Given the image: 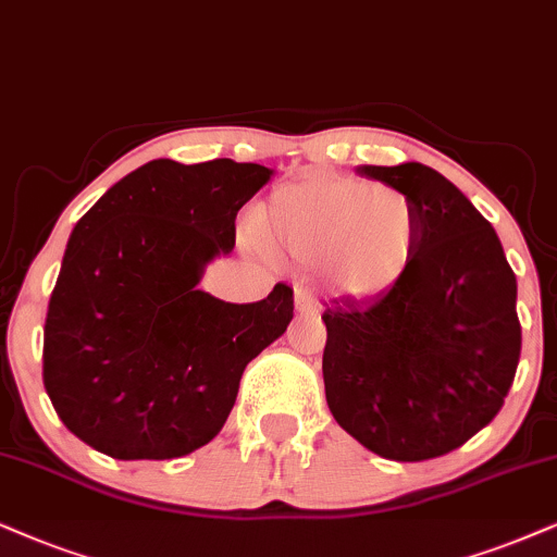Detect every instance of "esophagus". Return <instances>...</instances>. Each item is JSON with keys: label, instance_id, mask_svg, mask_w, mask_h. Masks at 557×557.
Here are the masks:
<instances>
[{"label": "esophagus", "instance_id": "obj_1", "mask_svg": "<svg viewBox=\"0 0 557 557\" xmlns=\"http://www.w3.org/2000/svg\"><path fill=\"white\" fill-rule=\"evenodd\" d=\"M295 311L298 313H319V300L313 298L306 287H295Z\"/></svg>", "mask_w": 557, "mask_h": 557}]
</instances>
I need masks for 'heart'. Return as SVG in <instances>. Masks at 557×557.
Here are the masks:
<instances>
[{"label":"heart","mask_w":557,"mask_h":557,"mask_svg":"<svg viewBox=\"0 0 557 557\" xmlns=\"http://www.w3.org/2000/svg\"><path fill=\"white\" fill-rule=\"evenodd\" d=\"M251 234L270 255L321 264L331 290L364 302L411 272L421 218L396 187L321 174L274 189L255 210Z\"/></svg>","instance_id":"b5f03b06"}]
</instances>
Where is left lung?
<instances>
[{
	"instance_id": "left-lung-1",
	"label": "left lung",
	"mask_w": 557,
	"mask_h": 557,
	"mask_svg": "<svg viewBox=\"0 0 557 557\" xmlns=\"http://www.w3.org/2000/svg\"><path fill=\"white\" fill-rule=\"evenodd\" d=\"M357 174L411 197L421 246L388 295L326 306V404L370 453L432 460L502 411L522 349L517 277L494 226L432 166L364 164Z\"/></svg>"
}]
</instances>
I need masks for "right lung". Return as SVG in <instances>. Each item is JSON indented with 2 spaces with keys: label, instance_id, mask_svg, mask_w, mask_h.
Returning a JSON list of instances; mask_svg holds the SVG:
<instances>
[{
  "label": "right lung",
  "instance_id": "1",
  "mask_svg": "<svg viewBox=\"0 0 557 557\" xmlns=\"http://www.w3.org/2000/svg\"><path fill=\"white\" fill-rule=\"evenodd\" d=\"M262 164L153 159L112 185L69 236L44 331V385L72 434L115 460L208 445L244 368L285 334L293 290L226 302L200 290L236 244Z\"/></svg>",
  "mask_w": 557,
  "mask_h": 557
}]
</instances>
